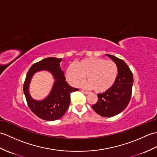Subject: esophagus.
Returning <instances> with one entry per match:
<instances>
[{
  "label": "esophagus",
  "instance_id": "obj_1",
  "mask_svg": "<svg viewBox=\"0 0 157 157\" xmlns=\"http://www.w3.org/2000/svg\"><path fill=\"white\" fill-rule=\"evenodd\" d=\"M82 92L84 93V94H88V93H89L88 91H86V90H82Z\"/></svg>",
  "mask_w": 157,
  "mask_h": 157
}]
</instances>
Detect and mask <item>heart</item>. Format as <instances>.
<instances>
[{"instance_id":"heart-1","label":"heart","mask_w":157,"mask_h":157,"mask_svg":"<svg viewBox=\"0 0 157 157\" xmlns=\"http://www.w3.org/2000/svg\"><path fill=\"white\" fill-rule=\"evenodd\" d=\"M118 67L116 63L102 58L90 57L69 65L66 78L73 86H80L87 76L88 86L96 92L102 93L114 85L117 78Z\"/></svg>"}]
</instances>
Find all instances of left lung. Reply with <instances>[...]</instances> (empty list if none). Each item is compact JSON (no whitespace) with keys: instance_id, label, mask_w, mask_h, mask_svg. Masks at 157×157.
I'll return each instance as SVG.
<instances>
[{"instance_id":"1","label":"left lung","mask_w":157,"mask_h":157,"mask_svg":"<svg viewBox=\"0 0 157 157\" xmlns=\"http://www.w3.org/2000/svg\"><path fill=\"white\" fill-rule=\"evenodd\" d=\"M106 55L117 65V78L111 88L98 94V101L92 107L99 115L111 117L122 112L128 105L134 79L132 71L123 60L111 55Z\"/></svg>"}]
</instances>
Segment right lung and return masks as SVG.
<instances>
[{
  "label": "right lung",
  "mask_w": 157,
  "mask_h": 157,
  "mask_svg": "<svg viewBox=\"0 0 157 157\" xmlns=\"http://www.w3.org/2000/svg\"><path fill=\"white\" fill-rule=\"evenodd\" d=\"M62 59L48 57L33 64L28 71L23 84V92L29 109L39 118L46 121H55L65 115L70 103L71 93L78 88L70 86L65 81V77L60 63ZM40 70H48L54 76L56 82L49 95L44 100L37 101L32 99L29 94V82L32 75Z\"/></svg>",
  "instance_id": "1"
}]
</instances>
